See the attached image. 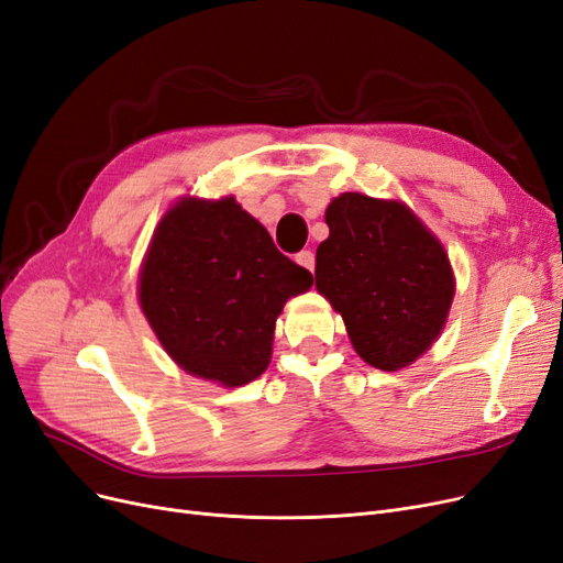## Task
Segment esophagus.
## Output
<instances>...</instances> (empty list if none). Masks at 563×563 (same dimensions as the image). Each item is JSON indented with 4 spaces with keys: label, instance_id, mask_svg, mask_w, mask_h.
<instances>
[{
    "label": "esophagus",
    "instance_id": "obj_1",
    "mask_svg": "<svg viewBox=\"0 0 563 563\" xmlns=\"http://www.w3.org/2000/svg\"><path fill=\"white\" fill-rule=\"evenodd\" d=\"M295 260H297V264H301V266L308 268V271L316 268V255L310 253V250H301V253H299Z\"/></svg>",
    "mask_w": 563,
    "mask_h": 563
}]
</instances>
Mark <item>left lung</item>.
Masks as SVG:
<instances>
[{"label":"left lung","mask_w":563,"mask_h":563,"mask_svg":"<svg viewBox=\"0 0 563 563\" xmlns=\"http://www.w3.org/2000/svg\"><path fill=\"white\" fill-rule=\"evenodd\" d=\"M316 287L341 313L352 347L380 371L422 357L445 327L454 276L443 243L401 201L331 199Z\"/></svg>","instance_id":"left-lung-1"}]
</instances>
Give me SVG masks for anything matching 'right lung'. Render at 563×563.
Instances as JSON below:
<instances>
[{
    "label": "right lung",
    "instance_id": "1",
    "mask_svg": "<svg viewBox=\"0 0 563 563\" xmlns=\"http://www.w3.org/2000/svg\"><path fill=\"white\" fill-rule=\"evenodd\" d=\"M310 285V271L285 257L234 197H185L155 229L139 303L183 371L239 387L266 371L285 301Z\"/></svg>",
    "mask_w": 563,
    "mask_h": 563
}]
</instances>
